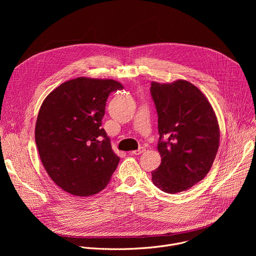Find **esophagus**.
I'll return each mask as SVG.
<instances>
[{"label":"esophagus","mask_w":256,"mask_h":256,"mask_svg":"<svg viewBox=\"0 0 256 256\" xmlns=\"http://www.w3.org/2000/svg\"><path fill=\"white\" fill-rule=\"evenodd\" d=\"M144 147H140L138 150H134V151H132V152H130L132 155H140L142 153H144Z\"/></svg>","instance_id":"esophagus-1"}]
</instances>
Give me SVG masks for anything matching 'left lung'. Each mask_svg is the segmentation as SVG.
<instances>
[{
  "label": "left lung",
  "mask_w": 256,
  "mask_h": 256,
  "mask_svg": "<svg viewBox=\"0 0 256 256\" xmlns=\"http://www.w3.org/2000/svg\"><path fill=\"white\" fill-rule=\"evenodd\" d=\"M151 95L158 114L161 155L152 181L167 194L184 192L204 178L216 158L220 142L216 114L202 92L186 80L152 82Z\"/></svg>",
  "instance_id": "left-lung-1"
}]
</instances>
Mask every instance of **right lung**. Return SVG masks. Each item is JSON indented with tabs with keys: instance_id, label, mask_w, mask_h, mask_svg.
Here are the masks:
<instances>
[{
	"instance_id": "add662e5",
	"label": "right lung",
	"mask_w": 256,
	"mask_h": 256,
	"mask_svg": "<svg viewBox=\"0 0 256 256\" xmlns=\"http://www.w3.org/2000/svg\"><path fill=\"white\" fill-rule=\"evenodd\" d=\"M124 86L112 79L79 77L52 91L35 126L40 160L54 184L76 196L106 188L120 157L101 128L106 100Z\"/></svg>"
}]
</instances>
